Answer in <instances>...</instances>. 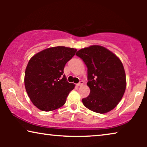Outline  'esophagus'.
<instances>
[{
    "label": "esophagus",
    "instance_id": "obj_1",
    "mask_svg": "<svg viewBox=\"0 0 147 147\" xmlns=\"http://www.w3.org/2000/svg\"><path fill=\"white\" fill-rule=\"evenodd\" d=\"M83 84H84V82L83 81H80L79 83L76 84V86H82V85H83Z\"/></svg>",
    "mask_w": 147,
    "mask_h": 147
}]
</instances>
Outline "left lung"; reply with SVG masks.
<instances>
[{"label": "left lung", "instance_id": "obj_1", "mask_svg": "<svg viewBox=\"0 0 147 147\" xmlns=\"http://www.w3.org/2000/svg\"><path fill=\"white\" fill-rule=\"evenodd\" d=\"M88 67V83L90 93L82 99L86 108L104 114L114 109L126 90V74L119 58L106 48L92 45L76 54Z\"/></svg>", "mask_w": 147, "mask_h": 147}]
</instances>
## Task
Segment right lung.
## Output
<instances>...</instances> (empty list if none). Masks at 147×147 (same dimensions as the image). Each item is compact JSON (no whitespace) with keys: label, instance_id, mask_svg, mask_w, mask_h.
<instances>
[{"label":"right lung","instance_id":"obj_1","mask_svg":"<svg viewBox=\"0 0 147 147\" xmlns=\"http://www.w3.org/2000/svg\"><path fill=\"white\" fill-rule=\"evenodd\" d=\"M77 49L58 46L39 52L31 58L25 74V86L30 100L37 108L49 112L65 103L75 87L63 75L66 63Z\"/></svg>","mask_w":147,"mask_h":147}]
</instances>
